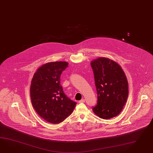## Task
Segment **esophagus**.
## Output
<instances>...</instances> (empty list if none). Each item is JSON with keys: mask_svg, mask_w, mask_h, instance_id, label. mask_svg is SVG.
<instances>
[{"mask_svg": "<svg viewBox=\"0 0 153 153\" xmlns=\"http://www.w3.org/2000/svg\"><path fill=\"white\" fill-rule=\"evenodd\" d=\"M85 102V100L83 99H82V100H79V103H82V102Z\"/></svg>", "mask_w": 153, "mask_h": 153, "instance_id": "1", "label": "esophagus"}]
</instances>
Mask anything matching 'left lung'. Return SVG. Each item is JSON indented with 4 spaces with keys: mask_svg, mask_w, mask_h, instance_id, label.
I'll return each mask as SVG.
<instances>
[{
    "mask_svg": "<svg viewBox=\"0 0 153 153\" xmlns=\"http://www.w3.org/2000/svg\"><path fill=\"white\" fill-rule=\"evenodd\" d=\"M98 94L97 104L93 111L99 118L109 119L118 115L128 97V82L118 63L100 57L91 61Z\"/></svg>",
    "mask_w": 153,
    "mask_h": 153,
    "instance_id": "left-lung-1",
    "label": "left lung"
}]
</instances>
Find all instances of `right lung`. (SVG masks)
<instances>
[{"label": "right lung", "mask_w": 153, "mask_h": 153, "mask_svg": "<svg viewBox=\"0 0 153 153\" xmlns=\"http://www.w3.org/2000/svg\"><path fill=\"white\" fill-rule=\"evenodd\" d=\"M68 67L66 62L46 63L38 69L31 80L33 106L40 117L51 124L63 122L76 105L65 95L60 85V75Z\"/></svg>", "instance_id": "1"}]
</instances>
